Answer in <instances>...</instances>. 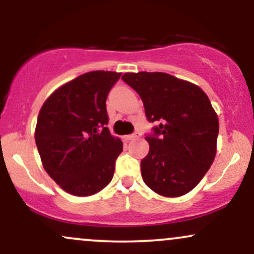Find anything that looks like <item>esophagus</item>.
<instances>
[{"label": "esophagus", "mask_w": 254, "mask_h": 254, "mask_svg": "<svg viewBox=\"0 0 254 254\" xmlns=\"http://www.w3.org/2000/svg\"><path fill=\"white\" fill-rule=\"evenodd\" d=\"M138 137H141V132H139V131H135V132L133 133H131V135H129V136H127L125 137V138L127 139H135V138H138Z\"/></svg>", "instance_id": "34e87169"}]
</instances>
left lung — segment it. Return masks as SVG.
Listing matches in <instances>:
<instances>
[{"mask_svg":"<svg viewBox=\"0 0 254 254\" xmlns=\"http://www.w3.org/2000/svg\"><path fill=\"white\" fill-rule=\"evenodd\" d=\"M122 80L135 89L149 123V153L141 172L148 188L165 197L190 192L209 171L216 154L218 119L196 84L165 72H127Z\"/></svg>","mask_w":254,"mask_h":254,"instance_id":"obj_1","label":"left lung"}]
</instances>
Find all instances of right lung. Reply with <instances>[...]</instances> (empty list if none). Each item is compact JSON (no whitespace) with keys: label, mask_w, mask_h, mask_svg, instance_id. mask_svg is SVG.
<instances>
[{"label":"right lung","mask_w":254,"mask_h":254,"mask_svg":"<svg viewBox=\"0 0 254 254\" xmlns=\"http://www.w3.org/2000/svg\"><path fill=\"white\" fill-rule=\"evenodd\" d=\"M121 72L90 71L60 87L40 109L36 144L64 191L90 196L112 180L123 142L111 135L106 99Z\"/></svg>","instance_id":"obj_1"}]
</instances>
